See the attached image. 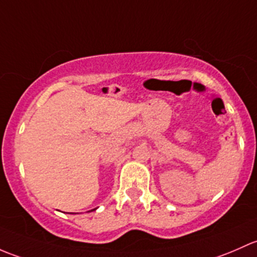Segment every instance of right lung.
Instances as JSON below:
<instances>
[{
  "instance_id": "add662e5",
  "label": "right lung",
  "mask_w": 257,
  "mask_h": 257,
  "mask_svg": "<svg viewBox=\"0 0 257 257\" xmlns=\"http://www.w3.org/2000/svg\"><path fill=\"white\" fill-rule=\"evenodd\" d=\"M92 210H96V208H95V209H92ZM92 210H90V211H92Z\"/></svg>"
}]
</instances>
